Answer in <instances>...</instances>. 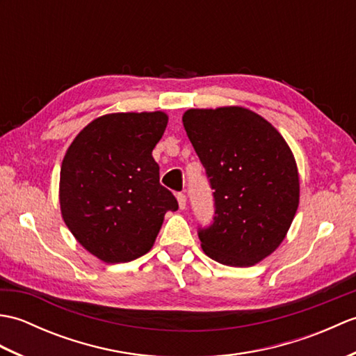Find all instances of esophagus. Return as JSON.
I'll return each instance as SVG.
<instances>
[{
  "mask_svg": "<svg viewBox=\"0 0 356 356\" xmlns=\"http://www.w3.org/2000/svg\"><path fill=\"white\" fill-rule=\"evenodd\" d=\"M177 203H179V208L180 209H185V207H186V195L184 194V193H177Z\"/></svg>",
  "mask_w": 356,
  "mask_h": 356,
  "instance_id": "34e87169",
  "label": "esophagus"
}]
</instances>
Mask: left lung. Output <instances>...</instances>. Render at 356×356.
I'll return each instance as SVG.
<instances>
[{
  "label": "left lung",
  "mask_w": 356,
  "mask_h": 356,
  "mask_svg": "<svg viewBox=\"0 0 356 356\" xmlns=\"http://www.w3.org/2000/svg\"><path fill=\"white\" fill-rule=\"evenodd\" d=\"M182 120L214 190V222L199 229L203 252L226 266H254L280 246L297 213L292 151L243 107L191 108Z\"/></svg>",
  "instance_id": "8db88e82"
}]
</instances>
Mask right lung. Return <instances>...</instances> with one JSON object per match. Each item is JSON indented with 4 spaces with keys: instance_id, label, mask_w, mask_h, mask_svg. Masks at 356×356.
Instances as JSON below:
<instances>
[{
    "instance_id": "right-lung-1",
    "label": "right lung",
    "mask_w": 356,
    "mask_h": 356,
    "mask_svg": "<svg viewBox=\"0 0 356 356\" xmlns=\"http://www.w3.org/2000/svg\"><path fill=\"white\" fill-rule=\"evenodd\" d=\"M168 124L163 111L111 113L92 120L67 149L59 205L67 228L105 263H127L154 245L172 193L159 184L153 149Z\"/></svg>"
}]
</instances>
